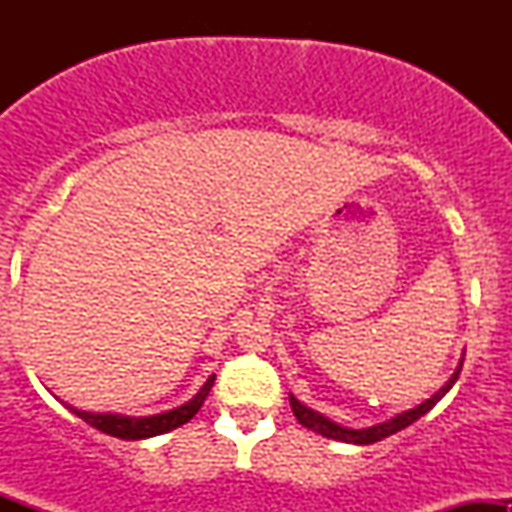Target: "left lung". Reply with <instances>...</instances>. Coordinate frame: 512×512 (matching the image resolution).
<instances>
[{
	"instance_id": "8db88e82",
	"label": "left lung",
	"mask_w": 512,
	"mask_h": 512,
	"mask_svg": "<svg viewBox=\"0 0 512 512\" xmlns=\"http://www.w3.org/2000/svg\"><path fill=\"white\" fill-rule=\"evenodd\" d=\"M460 370H462V361H460V366H457L455 373H452V378L448 380V383L440 387V390H438L436 395H433L431 399H426L424 404H419V407L404 411V414H397L395 419L385 421V424L370 426V428H361V431H354V428H344V426L334 424V421L325 419V416L317 414V411L305 407V404L298 402V399L293 397V395H291L289 399H291V409H293V414H296L298 424H303L305 428H310V431L320 433V436L332 438V440H342V443L370 445V443H378V440H383V438H387V436H392V433L402 431V428L411 426L416 419H421V416L428 414V411L436 407L440 399L445 397V392H448L450 387L455 385V380L460 378Z\"/></svg>"
}]
</instances>
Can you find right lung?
<instances>
[{"mask_svg":"<svg viewBox=\"0 0 512 512\" xmlns=\"http://www.w3.org/2000/svg\"><path fill=\"white\" fill-rule=\"evenodd\" d=\"M214 380H216V375H211L207 383H204L202 390H199L197 395L190 399V402L182 404V407L166 411V414L144 416V419H132V416H117V414H91V411H79V409L69 407V404H67V409L72 411V414L79 416V419H84L88 426L98 428V431L108 433V436H115L122 440H142V438H151V436H161V433H168V431H173V428L187 424V421H190L192 416L199 411V407L204 404V399H207Z\"/></svg>","mask_w":512,"mask_h":512,"instance_id":"add662e5","label":"right lung"}]
</instances>
